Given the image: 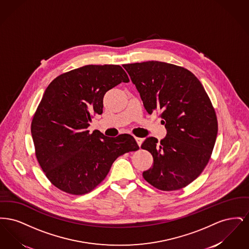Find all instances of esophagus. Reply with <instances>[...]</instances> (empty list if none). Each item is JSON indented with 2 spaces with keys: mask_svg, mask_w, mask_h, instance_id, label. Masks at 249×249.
<instances>
[{
  "mask_svg": "<svg viewBox=\"0 0 249 249\" xmlns=\"http://www.w3.org/2000/svg\"><path fill=\"white\" fill-rule=\"evenodd\" d=\"M135 140H136V142L138 143V145L139 146H141V144H142V138H139V137H135Z\"/></svg>",
  "mask_w": 249,
  "mask_h": 249,
  "instance_id": "esophagus-1",
  "label": "esophagus"
}]
</instances>
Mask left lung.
Returning a JSON list of instances; mask_svg holds the SVG:
<instances>
[{
  "label": "left lung",
  "mask_w": 249,
  "mask_h": 249,
  "mask_svg": "<svg viewBox=\"0 0 249 249\" xmlns=\"http://www.w3.org/2000/svg\"><path fill=\"white\" fill-rule=\"evenodd\" d=\"M123 67L146 112L160 111L167 130L160 142L155 137L142 142L154 159L142 177L158 190L185 188L207 165L216 139L217 119L208 95L191 71L175 64L151 60Z\"/></svg>",
  "instance_id": "left-lung-1"
}]
</instances>
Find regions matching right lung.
I'll list each match as a JSON object with an SVG mask.
<instances>
[{"label":"right lung","mask_w":249,"mask_h":249,"mask_svg":"<svg viewBox=\"0 0 249 249\" xmlns=\"http://www.w3.org/2000/svg\"><path fill=\"white\" fill-rule=\"evenodd\" d=\"M119 65H86L48 85L32 121L37 160L48 180L72 195L90 192L107 178L119 156L139 148L130 134L89 133L93 115L103 113L107 91L129 82Z\"/></svg>","instance_id":"1"}]
</instances>
